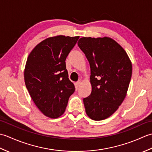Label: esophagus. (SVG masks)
Returning <instances> with one entry per match:
<instances>
[{"instance_id":"34e87169","label":"esophagus","mask_w":152,"mask_h":152,"mask_svg":"<svg viewBox=\"0 0 152 152\" xmlns=\"http://www.w3.org/2000/svg\"><path fill=\"white\" fill-rule=\"evenodd\" d=\"M76 85L77 87H80V86L82 85V82L81 81H78L76 83Z\"/></svg>"}]
</instances>
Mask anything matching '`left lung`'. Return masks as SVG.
Segmentation results:
<instances>
[{
  "label": "left lung",
  "mask_w": 152,
  "mask_h": 152,
  "mask_svg": "<svg viewBox=\"0 0 152 152\" xmlns=\"http://www.w3.org/2000/svg\"><path fill=\"white\" fill-rule=\"evenodd\" d=\"M78 45L88 59L91 95L83 99L93 120L108 118L125 98L132 75V63L120 45L109 37L80 38Z\"/></svg>",
  "instance_id": "1"
}]
</instances>
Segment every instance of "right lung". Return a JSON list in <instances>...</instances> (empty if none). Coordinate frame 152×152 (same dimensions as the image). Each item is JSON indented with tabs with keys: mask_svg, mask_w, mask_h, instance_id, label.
I'll use <instances>...</instances> for the list:
<instances>
[{
	"mask_svg": "<svg viewBox=\"0 0 152 152\" xmlns=\"http://www.w3.org/2000/svg\"><path fill=\"white\" fill-rule=\"evenodd\" d=\"M79 38L63 35L48 38L28 55L24 70L25 86L34 104L47 117L62 115L75 91L65 60Z\"/></svg>",
	"mask_w": 152,
	"mask_h": 152,
	"instance_id": "add662e5",
	"label": "right lung"
}]
</instances>
